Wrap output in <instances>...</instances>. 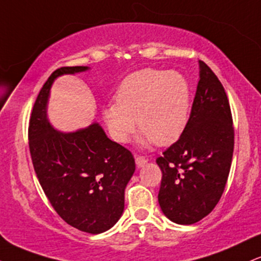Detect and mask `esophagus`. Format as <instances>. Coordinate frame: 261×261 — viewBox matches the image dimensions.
<instances>
[{
    "instance_id": "esophagus-1",
    "label": "esophagus",
    "mask_w": 261,
    "mask_h": 261,
    "mask_svg": "<svg viewBox=\"0 0 261 261\" xmlns=\"http://www.w3.org/2000/svg\"><path fill=\"white\" fill-rule=\"evenodd\" d=\"M135 161H136V166L139 167V168L145 166L146 162H147V160H146L145 157H142V155H136V157H135Z\"/></svg>"
}]
</instances>
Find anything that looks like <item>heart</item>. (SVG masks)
Masks as SVG:
<instances>
[{
	"instance_id": "b5f03b06",
	"label": "heart",
	"mask_w": 261,
	"mask_h": 261,
	"mask_svg": "<svg viewBox=\"0 0 261 261\" xmlns=\"http://www.w3.org/2000/svg\"><path fill=\"white\" fill-rule=\"evenodd\" d=\"M191 110L189 82L179 72L145 68L127 76L115 93V101L101 115L113 139L126 142L137 125L140 145L174 142L187 127Z\"/></svg>"
}]
</instances>
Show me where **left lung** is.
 <instances>
[{"label": "left lung", "mask_w": 261, "mask_h": 261, "mask_svg": "<svg viewBox=\"0 0 261 261\" xmlns=\"http://www.w3.org/2000/svg\"><path fill=\"white\" fill-rule=\"evenodd\" d=\"M200 80L185 130L155 162L162 170L158 202L178 224L206 217L222 196L228 179L234 128L222 83L199 61Z\"/></svg>", "instance_id": "left-lung-1"}]
</instances>
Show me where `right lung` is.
<instances>
[{
  "label": "right lung",
  "mask_w": 261,
  "mask_h": 261,
  "mask_svg": "<svg viewBox=\"0 0 261 261\" xmlns=\"http://www.w3.org/2000/svg\"><path fill=\"white\" fill-rule=\"evenodd\" d=\"M87 70L73 66L54 71L33 107L28 137L34 170L54 210L70 226L98 234L121 217L125 188L135 172L134 155L108 139L98 122L62 133L51 126L46 113L54 81Z\"/></svg>",
  "instance_id": "add662e5"
}]
</instances>
